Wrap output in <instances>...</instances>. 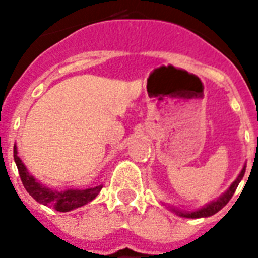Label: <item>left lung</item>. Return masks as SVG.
<instances>
[{
	"label": "left lung",
	"instance_id": "1",
	"mask_svg": "<svg viewBox=\"0 0 258 258\" xmlns=\"http://www.w3.org/2000/svg\"><path fill=\"white\" fill-rule=\"evenodd\" d=\"M245 170H246V166H243L241 174L238 175L237 179L232 182L231 186L228 187L227 190L224 191L223 195L220 196L218 200L211 201L210 204H207V205H205V207L200 208V210L193 211V212H183V211H177V210H173V211L177 215L182 216V218L197 219V218H208V216H212V215H215V214H216V212H219V211L222 210L224 205L227 204L228 201L231 200L232 195L235 193L238 185H239V182H241V179H242V178H243V175H245Z\"/></svg>",
	"mask_w": 258,
	"mask_h": 258
}]
</instances>
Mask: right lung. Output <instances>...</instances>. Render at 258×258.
Instances as JSON below:
<instances>
[{
	"instance_id": "obj_1",
	"label": "right lung",
	"mask_w": 258,
	"mask_h": 258,
	"mask_svg": "<svg viewBox=\"0 0 258 258\" xmlns=\"http://www.w3.org/2000/svg\"><path fill=\"white\" fill-rule=\"evenodd\" d=\"M13 158L17 166L19 174H20L21 182L26 187V190L32 196L35 200L40 204L51 207L59 212H69L72 210H76L79 207L88 204L94 200L96 196L102 190V185L88 189H68V190H54L51 187L42 185L40 182L35 179L28 170L21 162V159L17 156L16 145L13 147Z\"/></svg>"
}]
</instances>
